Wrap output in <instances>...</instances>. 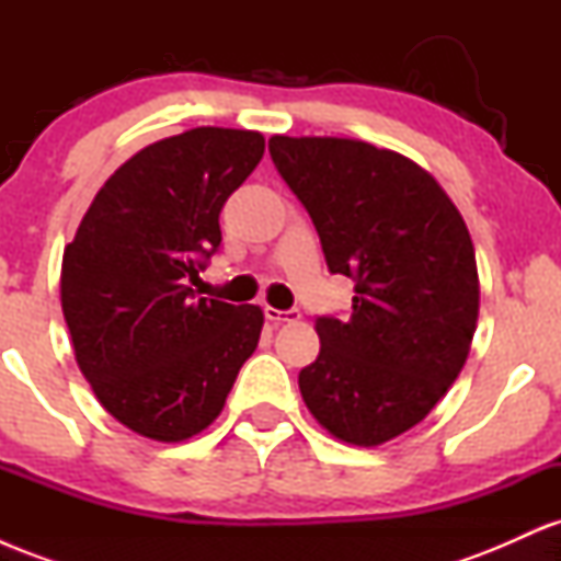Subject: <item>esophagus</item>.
I'll use <instances>...</instances> for the list:
<instances>
[{"mask_svg": "<svg viewBox=\"0 0 561 561\" xmlns=\"http://www.w3.org/2000/svg\"><path fill=\"white\" fill-rule=\"evenodd\" d=\"M263 313H266V319L272 321V324H285V321H298L300 319L298 308H287V311H279V308L266 306V308H263Z\"/></svg>", "mask_w": 561, "mask_h": 561, "instance_id": "1", "label": "esophagus"}]
</instances>
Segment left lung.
<instances>
[{"label": "left lung", "mask_w": 561, "mask_h": 561, "mask_svg": "<svg viewBox=\"0 0 561 561\" xmlns=\"http://www.w3.org/2000/svg\"><path fill=\"white\" fill-rule=\"evenodd\" d=\"M332 274L356 282L351 319L317 317L300 371L308 411L340 440L379 446L420 424L459 377L480 308L465 218L414 160L358 139L272 137Z\"/></svg>", "instance_id": "8db88e82"}]
</instances>
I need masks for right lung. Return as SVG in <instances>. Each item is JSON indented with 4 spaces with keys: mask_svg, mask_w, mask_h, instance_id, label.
I'll return each mask as SVG.
<instances>
[{
    "mask_svg": "<svg viewBox=\"0 0 561 561\" xmlns=\"http://www.w3.org/2000/svg\"><path fill=\"white\" fill-rule=\"evenodd\" d=\"M259 131L199 126L139 150L107 179L62 255L60 298L96 401L152 440L221 414L259 345V306L199 298L224 203L261 163Z\"/></svg>",
    "mask_w": 561,
    "mask_h": 561,
    "instance_id": "add662e5",
    "label": "right lung"
}]
</instances>
